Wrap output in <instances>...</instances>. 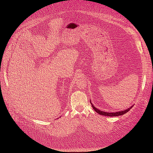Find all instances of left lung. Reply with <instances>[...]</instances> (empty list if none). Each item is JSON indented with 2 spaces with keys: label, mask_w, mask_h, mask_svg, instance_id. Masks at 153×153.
Masks as SVG:
<instances>
[{
  "label": "left lung",
  "mask_w": 153,
  "mask_h": 153,
  "mask_svg": "<svg viewBox=\"0 0 153 153\" xmlns=\"http://www.w3.org/2000/svg\"><path fill=\"white\" fill-rule=\"evenodd\" d=\"M90 102L91 103L92 108H93V109L95 110V112H96L97 113L101 115H105V116H109V117H115V116H119V115H122L124 114H126V112H128V111L133 107V106H131L130 107H129V108H128L127 109L124 110L119 111V112H103V111L100 110L99 109L96 108L95 106H94V105L92 103L91 101H90Z\"/></svg>",
  "instance_id": "1"
}]
</instances>
